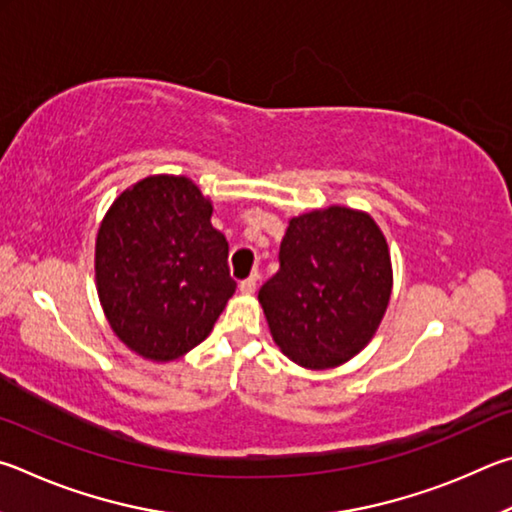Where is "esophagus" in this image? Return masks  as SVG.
Masks as SVG:
<instances>
[{
  "label": "esophagus",
  "instance_id": "1",
  "mask_svg": "<svg viewBox=\"0 0 512 512\" xmlns=\"http://www.w3.org/2000/svg\"><path fill=\"white\" fill-rule=\"evenodd\" d=\"M256 283H258V274H251V276H247L245 281H240V292L251 294V292L256 290Z\"/></svg>",
  "mask_w": 512,
  "mask_h": 512
}]
</instances>
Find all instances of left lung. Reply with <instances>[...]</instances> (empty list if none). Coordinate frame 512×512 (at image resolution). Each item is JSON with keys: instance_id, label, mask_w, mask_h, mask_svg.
Returning <instances> with one entry per match:
<instances>
[{"instance_id": "left-lung-1", "label": "left lung", "mask_w": 512, "mask_h": 512, "mask_svg": "<svg viewBox=\"0 0 512 512\" xmlns=\"http://www.w3.org/2000/svg\"><path fill=\"white\" fill-rule=\"evenodd\" d=\"M279 261L258 292L276 346L306 369H333L360 353L393 285L387 238L371 215L328 206L292 218Z\"/></svg>"}]
</instances>
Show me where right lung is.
<instances>
[{"label": "right lung", "instance_id": "right-lung-1", "mask_svg": "<svg viewBox=\"0 0 512 512\" xmlns=\"http://www.w3.org/2000/svg\"><path fill=\"white\" fill-rule=\"evenodd\" d=\"M188 177L152 175L116 197L96 236V288L121 342L152 362L191 351L236 292L229 242Z\"/></svg>", "mask_w": 512, "mask_h": 512}]
</instances>
